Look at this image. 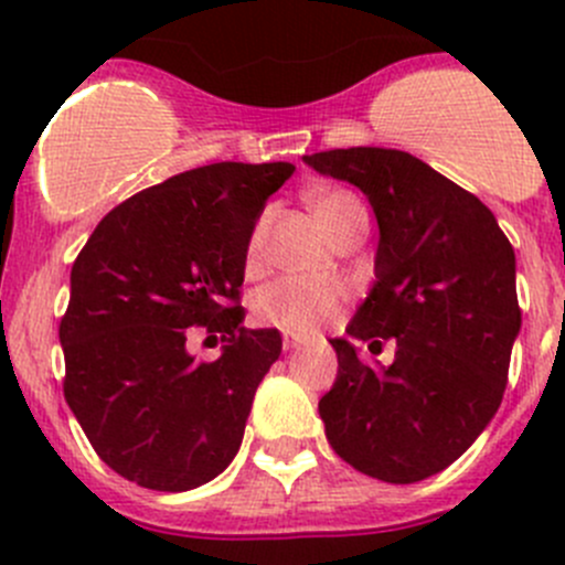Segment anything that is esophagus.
<instances>
[{
	"instance_id": "obj_1",
	"label": "esophagus",
	"mask_w": 565,
	"mask_h": 565,
	"mask_svg": "<svg viewBox=\"0 0 565 565\" xmlns=\"http://www.w3.org/2000/svg\"><path fill=\"white\" fill-rule=\"evenodd\" d=\"M306 344V339H300V335L295 333H284V350L292 352V350H300V347Z\"/></svg>"
}]
</instances>
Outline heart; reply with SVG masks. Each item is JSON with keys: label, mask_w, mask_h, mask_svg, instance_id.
Instances as JSON below:
<instances>
[{"label": "heart", "mask_w": 565, "mask_h": 565, "mask_svg": "<svg viewBox=\"0 0 565 565\" xmlns=\"http://www.w3.org/2000/svg\"><path fill=\"white\" fill-rule=\"evenodd\" d=\"M317 218L328 232H333L341 221L355 210H363L361 202L350 191H319L311 196ZM267 224H270V210L256 218L254 230L248 237V262L254 265L262 250ZM350 298V287L335 278H309V276H281L267 284L256 295V315L287 333L306 335L315 333L324 322H330L344 300Z\"/></svg>", "instance_id": "b5f03b06"}]
</instances>
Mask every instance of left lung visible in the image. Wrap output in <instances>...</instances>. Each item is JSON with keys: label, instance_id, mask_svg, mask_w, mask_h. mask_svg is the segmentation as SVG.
Instances as JSON below:
<instances>
[{"label": "left lung", "instance_id": "1", "mask_svg": "<svg viewBox=\"0 0 565 565\" xmlns=\"http://www.w3.org/2000/svg\"><path fill=\"white\" fill-rule=\"evenodd\" d=\"M361 188L380 226L374 284L330 339L339 374L319 398L324 435L355 470L415 483L446 470L503 402L522 328L516 259L492 210L420 158L385 147L303 156ZM397 339L391 367H366L355 340Z\"/></svg>", "mask_w": 565, "mask_h": 565}]
</instances>
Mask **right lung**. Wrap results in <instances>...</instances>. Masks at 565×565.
Listing matches in <instances>:
<instances>
[{"label":"right lung","instance_id":"obj_1","mask_svg":"<svg viewBox=\"0 0 565 565\" xmlns=\"http://www.w3.org/2000/svg\"><path fill=\"white\" fill-rule=\"evenodd\" d=\"M292 163H210L125 199L82 248L60 322L65 398L98 457L128 481L188 492L241 451L250 402L281 355L243 328L248 237ZM225 347L186 352L188 327ZM215 339V335H213Z\"/></svg>","mask_w":565,"mask_h":565}]
</instances>
